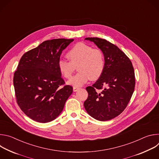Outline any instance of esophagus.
Returning <instances> with one entry per match:
<instances>
[{"mask_svg":"<svg viewBox=\"0 0 159 159\" xmlns=\"http://www.w3.org/2000/svg\"><path fill=\"white\" fill-rule=\"evenodd\" d=\"M80 89V88L79 87H74V88H73V90H74V92H77V90H79Z\"/></svg>","mask_w":159,"mask_h":159,"instance_id":"obj_1","label":"esophagus"}]
</instances>
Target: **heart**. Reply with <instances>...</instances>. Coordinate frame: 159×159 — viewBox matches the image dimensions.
Returning <instances> with one entry per match:
<instances>
[{"instance_id":"1","label":"heart","mask_w":159,"mask_h":159,"mask_svg":"<svg viewBox=\"0 0 159 159\" xmlns=\"http://www.w3.org/2000/svg\"><path fill=\"white\" fill-rule=\"evenodd\" d=\"M69 61L60 59L58 69L60 74L66 79H70L77 66L78 72L68 82L75 87H80L90 79L96 80L104 72L105 58L101 50L93 48L83 43H79L66 54Z\"/></svg>"}]
</instances>
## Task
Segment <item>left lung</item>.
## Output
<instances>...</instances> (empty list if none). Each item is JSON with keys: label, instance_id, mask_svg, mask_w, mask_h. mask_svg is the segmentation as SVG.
<instances>
[{"label": "left lung", "instance_id": "obj_1", "mask_svg": "<svg viewBox=\"0 0 159 159\" xmlns=\"http://www.w3.org/2000/svg\"><path fill=\"white\" fill-rule=\"evenodd\" d=\"M102 52L105 69L102 75L86 90L84 103L88 114L99 121H107L125 109L134 92V72L129 58L118 47L99 38H86Z\"/></svg>", "mask_w": 159, "mask_h": 159}]
</instances>
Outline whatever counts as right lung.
I'll return each instance as SVG.
<instances>
[{
	"label": "right lung",
	"mask_w": 159,
	"mask_h": 159,
	"mask_svg": "<svg viewBox=\"0 0 159 159\" xmlns=\"http://www.w3.org/2000/svg\"><path fill=\"white\" fill-rule=\"evenodd\" d=\"M74 39L44 41L22 56L13 79L17 103L33 120L48 123L63 109L73 87L65 85L58 69L62 51Z\"/></svg>",
	"instance_id": "right-lung-1"
}]
</instances>
